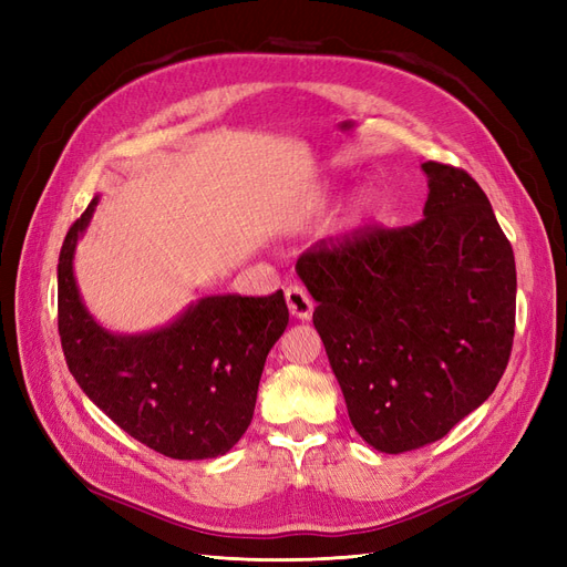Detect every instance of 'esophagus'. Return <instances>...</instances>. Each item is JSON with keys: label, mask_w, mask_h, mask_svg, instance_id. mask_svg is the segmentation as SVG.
I'll return each mask as SVG.
<instances>
[{"label": "esophagus", "mask_w": 567, "mask_h": 567, "mask_svg": "<svg viewBox=\"0 0 567 567\" xmlns=\"http://www.w3.org/2000/svg\"><path fill=\"white\" fill-rule=\"evenodd\" d=\"M286 302L288 310L298 319H310L312 310H315V300L310 298V293L300 286V284H290L286 286Z\"/></svg>", "instance_id": "obj_1"}]
</instances>
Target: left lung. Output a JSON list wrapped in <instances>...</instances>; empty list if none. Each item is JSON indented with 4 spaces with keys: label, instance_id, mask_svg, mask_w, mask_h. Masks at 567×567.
<instances>
[{
    "label": "left lung",
    "instance_id": "left-lung-1",
    "mask_svg": "<svg viewBox=\"0 0 567 567\" xmlns=\"http://www.w3.org/2000/svg\"><path fill=\"white\" fill-rule=\"evenodd\" d=\"M423 217L321 238L298 257L354 431L400 454L447 435L506 371L516 260L480 184L427 161Z\"/></svg>",
    "mask_w": 567,
    "mask_h": 567
}]
</instances>
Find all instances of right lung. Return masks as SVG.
<instances>
[{"label":"right lung","mask_w":567,"mask_h":567,"mask_svg":"<svg viewBox=\"0 0 567 567\" xmlns=\"http://www.w3.org/2000/svg\"><path fill=\"white\" fill-rule=\"evenodd\" d=\"M94 198L68 229L59 255V336L84 394L127 435L169 458H215L248 431L265 359L286 331L284 290L208 296L161 331L115 336L84 310L73 277L78 236Z\"/></svg>","instance_id":"1"}]
</instances>
